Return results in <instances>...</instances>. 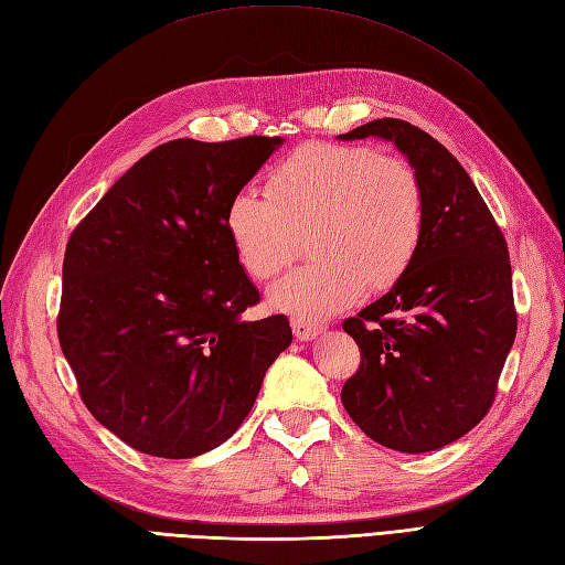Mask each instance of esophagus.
<instances>
[{
  "instance_id": "esophagus-1",
  "label": "esophagus",
  "mask_w": 565,
  "mask_h": 565,
  "mask_svg": "<svg viewBox=\"0 0 565 565\" xmlns=\"http://www.w3.org/2000/svg\"><path fill=\"white\" fill-rule=\"evenodd\" d=\"M291 327H294L296 339H300V342H310V339H315V337H318V334L322 332L320 324L308 322V320H303V318H294V320H291Z\"/></svg>"
}]
</instances>
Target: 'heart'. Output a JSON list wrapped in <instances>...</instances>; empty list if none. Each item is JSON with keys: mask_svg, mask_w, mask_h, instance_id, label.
<instances>
[{"mask_svg": "<svg viewBox=\"0 0 565 565\" xmlns=\"http://www.w3.org/2000/svg\"><path fill=\"white\" fill-rule=\"evenodd\" d=\"M226 233L241 267L267 281L310 235V265L269 288V303L303 320H324L369 288L385 294L409 271L424 241L426 196L416 170L369 147L310 141L277 166L267 196L238 190Z\"/></svg>", "mask_w": 565, "mask_h": 565, "instance_id": "heart-1", "label": "heart"}]
</instances>
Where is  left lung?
<instances>
[{"mask_svg":"<svg viewBox=\"0 0 565 565\" xmlns=\"http://www.w3.org/2000/svg\"><path fill=\"white\" fill-rule=\"evenodd\" d=\"M397 143L426 196L424 241L404 279L342 322L361 365L342 404L365 436L399 452L438 450L489 414L515 342L508 243L460 161L412 122L383 117L342 139Z\"/></svg>","mask_w":565,"mask_h":565,"instance_id":"obj_1","label":"left lung"}]
</instances>
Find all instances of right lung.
<instances>
[{
	"instance_id": "right-lung-1",
	"label": "right lung",
	"mask_w": 565,
	"mask_h": 565,
	"mask_svg": "<svg viewBox=\"0 0 565 565\" xmlns=\"http://www.w3.org/2000/svg\"><path fill=\"white\" fill-rule=\"evenodd\" d=\"M281 143L173 139L139 159L76 223L57 337L78 395L129 448L188 460L228 440L291 344L226 233V204Z\"/></svg>"
}]
</instances>
